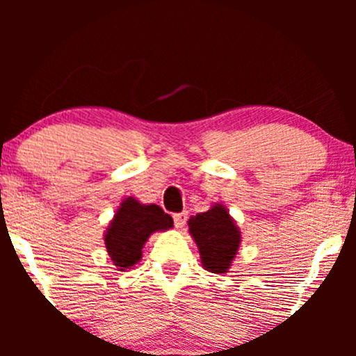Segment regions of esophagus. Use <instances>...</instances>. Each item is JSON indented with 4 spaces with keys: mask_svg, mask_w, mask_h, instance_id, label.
Listing matches in <instances>:
<instances>
[{
    "mask_svg": "<svg viewBox=\"0 0 356 356\" xmlns=\"http://www.w3.org/2000/svg\"><path fill=\"white\" fill-rule=\"evenodd\" d=\"M187 218H189V216H187L186 211H184V212H177V214H174L172 219H174L175 227H184V224L187 222Z\"/></svg>",
    "mask_w": 356,
    "mask_h": 356,
    "instance_id": "esophagus-1",
    "label": "esophagus"
}]
</instances>
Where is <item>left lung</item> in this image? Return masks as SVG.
Listing matches in <instances>:
<instances>
[{"mask_svg":"<svg viewBox=\"0 0 356 356\" xmlns=\"http://www.w3.org/2000/svg\"><path fill=\"white\" fill-rule=\"evenodd\" d=\"M189 231L201 252L202 266L211 273H226L238 252L241 234L226 207L214 206L189 219Z\"/></svg>","mask_w":356,"mask_h":356,"instance_id":"obj_1","label":"left lung"}]
</instances>
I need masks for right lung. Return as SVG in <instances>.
<instances>
[{
  "label": "right lung",
  "mask_w": 356,
  "mask_h": 356,
  "mask_svg": "<svg viewBox=\"0 0 356 356\" xmlns=\"http://www.w3.org/2000/svg\"><path fill=\"white\" fill-rule=\"evenodd\" d=\"M172 218L155 204L144 206L134 197L125 199L105 234V246L117 268L134 266L154 231L172 227Z\"/></svg>",
  "instance_id": "obj_1"
}]
</instances>
